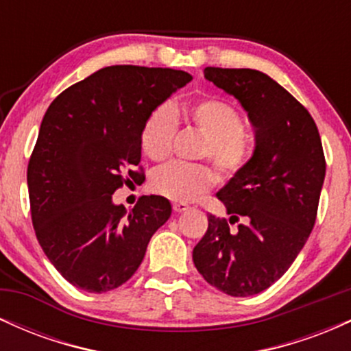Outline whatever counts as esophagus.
<instances>
[{
	"instance_id": "34e87169",
	"label": "esophagus",
	"mask_w": 351,
	"mask_h": 351,
	"mask_svg": "<svg viewBox=\"0 0 351 351\" xmlns=\"http://www.w3.org/2000/svg\"><path fill=\"white\" fill-rule=\"evenodd\" d=\"M186 209H189L186 203H173V211L175 213H183L186 211Z\"/></svg>"
}]
</instances>
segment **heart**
Masks as SVG:
<instances>
[{"label":"heart","instance_id":"heart-1","mask_svg":"<svg viewBox=\"0 0 351 351\" xmlns=\"http://www.w3.org/2000/svg\"><path fill=\"white\" fill-rule=\"evenodd\" d=\"M184 119L204 138L201 156L209 158L224 176L236 175L249 160V143L244 136V120L231 104L219 99H203L184 110ZM176 132L175 112L160 106L145 120L140 145L148 158L162 162L170 155ZM217 176L204 165L170 163L153 171L150 188L163 198L188 203L199 198L216 184Z\"/></svg>","mask_w":351,"mask_h":351}]
</instances>
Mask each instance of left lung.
I'll return each mask as SVG.
<instances>
[{"label":"left lung","mask_w":351,"mask_h":351,"mask_svg":"<svg viewBox=\"0 0 351 351\" xmlns=\"http://www.w3.org/2000/svg\"><path fill=\"white\" fill-rule=\"evenodd\" d=\"M204 79L237 99L247 112L252 156L216 196L244 223L208 216V231L193 263L208 284L232 297L271 287L291 267L315 224L325 180V156L308 110L267 74L206 67Z\"/></svg>","instance_id":"1"}]
</instances>
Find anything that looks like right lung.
<instances>
[{
	"instance_id": "obj_1",
	"label": "right lung",
	"mask_w": 351,
	"mask_h": 351,
	"mask_svg": "<svg viewBox=\"0 0 351 351\" xmlns=\"http://www.w3.org/2000/svg\"><path fill=\"white\" fill-rule=\"evenodd\" d=\"M191 80L184 71L110 66L47 108L27 165L31 216L44 254L75 287L102 293L125 284L171 216L163 196H142L127 211L112 195L142 176L132 168L147 117Z\"/></svg>"
}]
</instances>
